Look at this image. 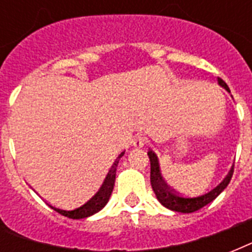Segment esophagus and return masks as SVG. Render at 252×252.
<instances>
[{"label":"esophagus","mask_w":252,"mask_h":252,"mask_svg":"<svg viewBox=\"0 0 252 252\" xmlns=\"http://www.w3.org/2000/svg\"><path fill=\"white\" fill-rule=\"evenodd\" d=\"M132 144H133V146L134 148H144V146L146 145V144H148V138L146 137H144V136H140V134H138V136H136V137L133 138V141H132Z\"/></svg>","instance_id":"34e87169"}]
</instances>
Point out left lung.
<instances>
[{
	"instance_id": "left-lung-1",
	"label": "left lung",
	"mask_w": 252,
	"mask_h": 252,
	"mask_svg": "<svg viewBox=\"0 0 252 252\" xmlns=\"http://www.w3.org/2000/svg\"><path fill=\"white\" fill-rule=\"evenodd\" d=\"M217 81H219L220 86H222L225 90L230 93L227 85L221 78H219ZM148 156H149L150 159V183H152V188H153L154 193L157 196L158 201L170 211L180 212V213H192V212L199 211L203 207H205L207 204L212 203L227 187V184H229L231 176H233V171H234V165H233L229 172H227V175L223 178L222 182L217 187L213 188L212 191L207 192V193H204L201 196H197V197H184V196H180L179 193H176L174 189H171L167 186L163 176H162L161 170H159L158 157L153 150H149Z\"/></svg>"
}]
</instances>
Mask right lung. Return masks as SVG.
Listing matches in <instances>:
<instances>
[{
	"instance_id": "right-lung-1",
	"label": "right lung",
	"mask_w": 252,
	"mask_h": 252,
	"mask_svg": "<svg viewBox=\"0 0 252 252\" xmlns=\"http://www.w3.org/2000/svg\"><path fill=\"white\" fill-rule=\"evenodd\" d=\"M124 156V152L119 154V157L115 159V162L111 166L110 171L106 175V179L102 183L100 188L98 189V192L95 193L93 197H91L87 203H85L84 205H81L80 208H76V209H73V211H64V209H60V208L52 207V205H49V207L55 209L56 212H59L60 215L65 216V217H68V219H73V220H81V219H86V217H90V216L95 215V213H98L102 208H104L107 203H108V200H110V196L112 193V189H114L115 186V178H116V167H118L119 159Z\"/></svg>"
}]
</instances>
